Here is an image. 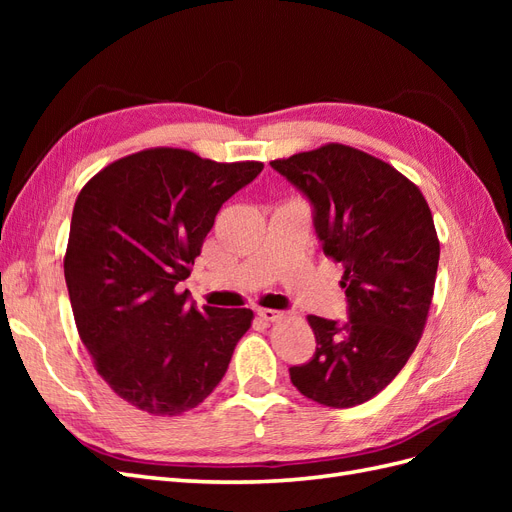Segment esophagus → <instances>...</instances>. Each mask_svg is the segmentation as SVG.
<instances>
[{
  "mask_svg": "<svg viewBox=\"0 0 512 512\" xmlns=\"http://www.w3.org/2000/svg\"><path fill=\"white\" fill-rule=\"evenodd\" d=\"M258 316H260V320H265V322H277V320H282L286 314L277 312V309L262 307V309H258Z\"/></svg>",
  "mask_w": 512,
  "mask_h": 512,
  "instance_id": "1",
  "label": "esophagus"
}]
</instances>
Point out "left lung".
<instances>
[{"instance_id": "left-lung-1", "label": "left lung", "mask_w": 512, "mask_h": 512, "mask_svg": "<svg viewBox=\"0 0 512 512\" xmlns=\"http://www.w3.org/2000/svg\"><path fill=\"white\" fill-rule=\"evenodd\" d=\"M271 166L312 200L322 252L344 267L350 316L342 327L307 316L316 352L290 380L322 406L365 404L404 369L427 324L440 260L431 209L406 175L350 145Z\"/></svg>"}]
</instances>
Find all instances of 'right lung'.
<instances>
[{
	"mask_svg": "<svg viewBox=\"0 0 512 512\" xmlns=\"http://www.w3.org/2000/svg\"><path fill=\"white\" fill-rule=\"evenodd\" d=\"M262 166L151 147L104 166L79 192L64 256L76 331L102 380L130 406L179 416L224 378L254 312H198L177 284L220 207Z\"/></svg>",
	"mask_w": 512,
	"mask_h": 512,
	"instance_id": "right-lung-1",
	"label": "right lung"
}]
</instances>
